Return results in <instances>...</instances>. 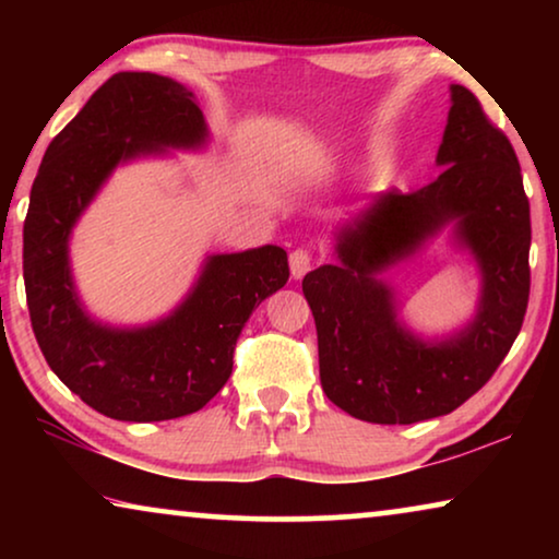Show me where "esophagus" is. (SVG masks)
I'll use <instances>...</instances> for the list:
<instances>
[{
    "label": "esophagus",
    "instance_id": "34e87169",
    "mask_svg": "<svg viewBox=\"0 0 559 559\" xmlns=\"http://www.w3.org/2000/svg\"><path fill=\"white\" fill-rule=\"evenodd\" d=\"M312 270V254L308 249H295L293 254H289V272H293L295 280L305 277Z\"/></svg>",
    "mask_w": 559,
    "mask_h": 559
}]
</instances>
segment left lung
I'll return each instance as SVG.
<instances>
[{"mask_svg": "<svg viewBox=\"0 0 559 559\" xmlns=\"http://www.w3.org/2000/svg\"><path fill=\"white\" fill-rule=\"evenodd\" d=\"M438 165L430 186L379 198L343 228V264L318 266L302 280L320 384L364 423L412 425L457 409L493 377L522 331L532 285L530 198L509 136L465 86H453ZM453 217L485 270V297L468 332L425 347L401 331L391 296L370 274Z\"/></svg>", "mask_w": 559, "mask_h": 559, "instance_id": "1", "label": "left lung"}]
</instances>
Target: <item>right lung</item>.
<instances>
[{
	"mask_svg": "<svg viewBox=\"0 0 559 559\" xmlns=\"http://www.w3.org/2000/svg\"><path fill=\"white\" fill-rule=\"evenodd\" d=\"M205 136L193 94L155 73L111 75L45 152L25 216L27 310L45 361L88 407L124 423L193 415L231 377L251 310L287 285V251L262 247L213 257L193 295L163 323L111 331L83 316L66 241L119 159Z\"/></svg>",
	"mask_w": 559,
	"mask_h": 559,
	"instance_id": "1",
	"label": "right lung"
}]
</instances>
